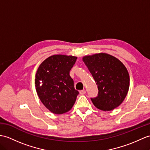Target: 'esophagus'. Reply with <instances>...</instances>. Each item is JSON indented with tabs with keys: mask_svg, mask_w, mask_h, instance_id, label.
Wrapping results in <instances>:
<instances>
[{
	"mask_svg": "<svg viewBox=\"0 0 150 150\" xmlns=\"http://www.w3.org/2000/svg\"><path fill=\"white\" fill-rule=\"evenodd\" d=\"M86 93V91H85V90H82V91H80V94H81V95H85Z\"/></svg>",
	"mask_w": 150,
	"mask_h": 150,
	"instance_id": "34e87169",
	"label": "esophagus"
}]
</instances>
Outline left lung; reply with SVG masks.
<instances>
[{
	"mask_svg": "<svg viewBox=\"0 0 150 150\" xmlns=\"http://www.w3.org/2000/svg\"><path fill=\"white\" fill-rule=\"evenodd\" d=\"M82 61L98 86V96L91 98L94 105L103 111L120 105L130 86L129 74L123 62L106 53L86 55Z\"/></svg>",
	"mask_w": 150,
	"mask_h": 150,
	"instance_id": "obj_1",
	"label": "left lung"
}]
</instances>
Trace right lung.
I'll use <instances>...</instances> for the list:
<instances>
[{
	"label": "right lung",
	"mask_w": 150,
	"mask_h": 150,
	"mask_svg": "<svg viewBox=\"0 0 150 150\" xmlns=\"http://www.w3.org/2000/svg\"><path fill=\"white\" fill-rule=\"evenodd\" d=\"M77 57L73 55H53L44 60L36 74L38 96L47 109L55 114L70 110L79 95L74 88L69 71Z\"/></svg>",
	"instance_id": "obj_1"
}]
</instances>
